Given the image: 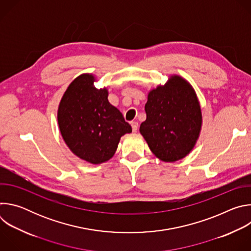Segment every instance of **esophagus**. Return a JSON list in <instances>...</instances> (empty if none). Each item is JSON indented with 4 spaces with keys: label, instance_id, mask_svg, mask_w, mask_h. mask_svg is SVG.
Masks as SVG:
<instances>
[{
    "label": "esophagus",
    "instance_id": "1",
    "mask_svg": "<svg viewBox=\"0 0 251 251\" xmlns=\"http://www.w3.org/2000/svg\"><path fill=\"white\" fill-rule=\"evenodd\" d=\"M131 126H132V130H133L134 132H136L137 129H138V122L132 121V122H131Z\"/></svg>",
    "mask_w": 251,
    "mask_h": 251
}]
</instances>
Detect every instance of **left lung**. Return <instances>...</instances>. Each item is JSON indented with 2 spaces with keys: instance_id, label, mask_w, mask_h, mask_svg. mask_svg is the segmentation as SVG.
Wrapping results in <instances>:
<instances>
[{
  "instance_id": "1",
  "label": "left lung",
  "mask_w": 251,
  "mask_h": 251,
  "mask_svg": "<svg viewBox=\"0 0 251 251\" xmlns=\"http://www.w3.org/2000/svg\"><path fill=\"white\" fill-rule=\"evenodd\" d=\"M147 118L140 133L150 150L164 162L185 158L194 148L201 128V106L192 85L173 75L148 94Z\"/></svg>"
}]
</instances>
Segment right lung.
I'll return each instance as SVG.
<instances>
[{
  "label": "right lung",
  "instance_id": "obj_1",
  "mask_svg": "<svg viewBox=\"0 0 251 251\" xmlns=\"http://www.w3.org/2000/svg\"><path fill=\"white\" fill-rule=\"evenodd\" d=\"M94 80L92 75H81L69 84L59 103L57 121L71 152L96 165L113 157L120 138L132 128L109 103L107 89H96Z\"/></svg>",
  "mask_w": 251,
  "mask_h": 251
}]
</instances>
